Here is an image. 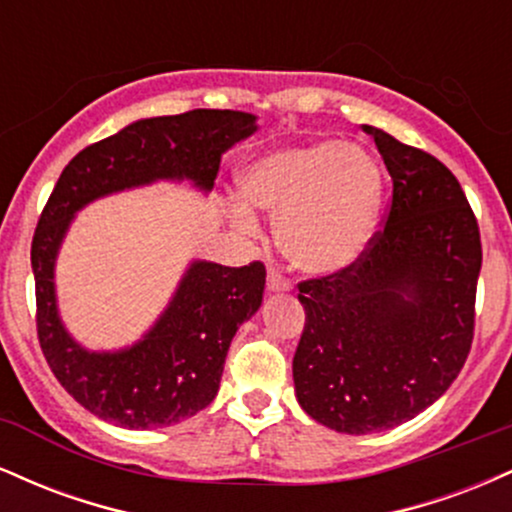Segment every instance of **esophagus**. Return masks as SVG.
<instances>
[{"label": "esophagus", "instance_id": "34e87169", "mask_svg": "<svg viewBox=\"0 0 512 512\" xmlns=\"http://www.w3.org/2000/svg\"><path fill=\"white\" fill-rule=\"evenodd\" d=\"M267 289L272 291V293L289 291L291 284H289V279H286V276H281L279 272H276V269H269V274H267Z\"/></svg>", "mask_w": 512, "mask_h": 512}]
</instances>
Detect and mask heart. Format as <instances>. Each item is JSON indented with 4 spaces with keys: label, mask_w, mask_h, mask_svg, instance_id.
<instances>
[{
    "label": "heart",
    "mask_w": 512,
    "mask_h": 512,
    "mask_svg": "<svg viewBox=\"0 0 512 512\" xmlns=\"http://www.w3.org/2000/svg\"><path fill=\"white\" fill-rule=\"evenodd\" d=\"M240 197L276 216V240L296 269L327 276L351 267L368 248L383 199V173L361 146L308 142L267 151L238 175ZM255 231L245 209L233 211Z\"/></svg>",
    "instance_id": "1"
}]
</instances>
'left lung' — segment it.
I'll return each mask as SVG.
<instances>
[{"mask_svg":"<svg viewBox=\"0 0 512 512\" xmlns=\"http://www.w3.org/2000/svg\"><path fill=\"white\" fill-rule=\"evenodd\" d=\"M373 137L392 178L383 231L342 272L298 284L305 327L296 399L349 436L414 419L452 385L472 349L481 240L460 182L436 156Z\"/></svg>","mask_w":512,"mask_h":512,"instance_id":"left-lung-1","label":"left lung"}]
</instances>
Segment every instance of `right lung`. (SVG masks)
<instances>
[{"mask_svg": "<svg viewBox=\"0 0 512 512\" xmlns=\"http://www.w3.org/2000/svg\"><path fill=\"white\" fill-rule=\"evenodd\" d=\"M240 110H190L146 117L79 151L62 170L31 245L38 339L52 373L81 407L122 428H161L209 407L238 327L260 310L264 264L195 260L161 317L139 342L88 351L57 310L55 262L76 211L96 199L158 180L209 192L221 156L255 132Z\"/></svg>", "mask_w": 512, "mask_h": 512, "instance_id": "1", "label": "right lung"}]
</instances>
